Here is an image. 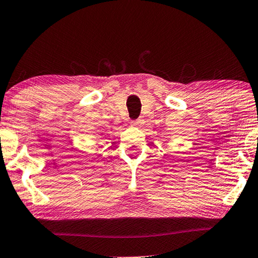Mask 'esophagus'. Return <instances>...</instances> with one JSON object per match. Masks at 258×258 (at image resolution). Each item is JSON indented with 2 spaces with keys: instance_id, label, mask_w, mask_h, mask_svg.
<instances>
[{
  "instance_id": "1",
  "label": "esophagus",
  "mask_w": 258,
  "mask_h": 258,
  "mask_svg": "<svg viewBox=\"0 0 258 258\" xmlns=\"http://www.w3.org/2000/svg\"><path fill=\"white\" fill-rule=\"evenodd\" d=\"M133 126H140L142 124V119H137V120H133L132 122H131Z\"/></svg>"
}]
</instances>
